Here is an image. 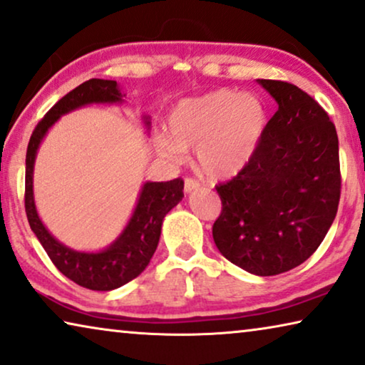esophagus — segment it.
<instances>
[{
  "label": "esophagus",
  "instance_id": "esophagus-1",
  "mask_svg": "<svg viewBox=\"0 0 365 365\" xmlns=\"http://www.w3.org/2000/svg\"><path fill=\"white\" fill-rule=\"evenodd\" d=\"M200 186V182L197 181V179L194 178H184V191L186 192H192L194 189H197Z\"/></svg>",
  "mask_w": 365,
  "mask_h": 365
}]
</instances>
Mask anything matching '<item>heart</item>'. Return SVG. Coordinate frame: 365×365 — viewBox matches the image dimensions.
<instances>
[{
  "mask_svg": "<svg viewBox=\"0 0 365 365\" xmlns=\"http://www.w3.org/2000/svg\"><path fill=\"white\" fill-rule=\"evenodd\" d=\"M265 128L267 110L257 95L222 88L179 102L170 115V135L158 136L156 148L171 161L197 148L205 174L229 178L248 165Z\"/></svg>",
  "mask_w": 365,
  "mask_h": 365,
  "instance_id": "b5f03b06",
  "label": "heart"
}]
</instances>
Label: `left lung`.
I'll use <instances>...</instances> for the list:
<instances>
[{"mask_svg": "<svg viewBox=\"0 0 365 365\" xmlns=\"http://www.w3.org/2000/svg\"><path fill=\"white\" fill-rule=\"evenodd\" d=\"M277 100L255 155L215 186L222 210L212 237L234 265L273 277L316 252L341 197L339 141L326 110L297 86L262 78Z\"/></svg>", "mask_w": 365, "mask_h": 365, "instance_id": "obj_1", "label": "left lung"}]
</instances>
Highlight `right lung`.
I'll return each mask as SVG.
<instances>
[{
	"instance_id": "right-lung-1",
	"label": "right lung",
	"mask_w": 365,
	"mask_h": 365,
	"mask_svg": "<svg viewBox=\"0 0 365 365\" xmlns=\"http://www.w3.org/2000/svg\"><path fill=\"white\" fill-rule=\"evenodd\" d=\"M121 98L123 93L115 81L91 78L81 83L64 95L36 125L26 151L24 207L31 230L57 270L73 283L95 292H110L123 287L145 270L160 242L163 219L184 197V181L178 178L166 182H145L135 212L118 239L102 252L86 253L62 245L41 222L34 205L33 170L42 138L61 115L88 103H121ZM146 125H150L148 120Z\"/></svg>"
}]
</instances>
